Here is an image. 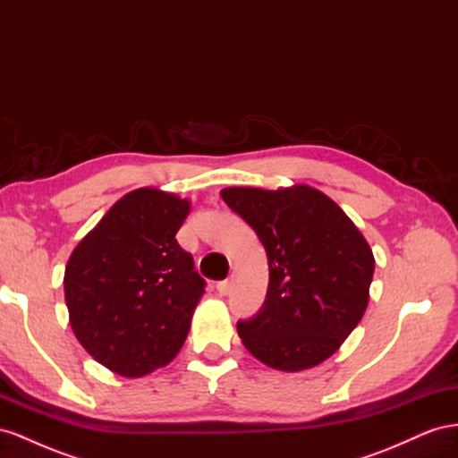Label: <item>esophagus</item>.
Here are the masks:
<instances>
[{
  "label": "esophagus",
  "mask_w": 458,
  "mask_h": 458,
  "mask_svg": "<svg viewBox=\"0 0 458 458\" xmlns=\"http://www.w3.org/2000/svg\"><path fill=\"white\" fill-rule=\"evenodd\" d=\"M216 288H217L219 296H227L231 293V281H221V283H217Z\"/></svg>",
  "instance_id": "esophagus-1"
}]
</instances>
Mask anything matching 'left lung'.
<instances>
[{
    "mask_svg": "<svg viewBox=\"0 0 458 458\" xmlns=\"http://www.w3.org/2000/svg\"><path fill=\"white\" fill-rule=\"evenodd\" d=\"M221 199L256 231L269 263L266 301L237 323L244 348L276 370L323 363L367 310L369 242L335 200L310 185L229 187Z\"/></svg>",
    "mask_w": 458,
    "mask_h": 458,
    "instance_id": "obj_1",
    "label": "left lung"
}]
</instances>
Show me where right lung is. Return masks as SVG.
Instances as JSON below:
<instances>
[{
    "label": "right lung",
    "mask_w": 458,
    "mask_h": 458,
    "mask_svg": "<svg viewBox=\"0 0 458 458\" xmlns=\"http://www.w3.org/2000/svg\"><path fill=\"white\" fill-rule=\"evenodd\" d=\"M187 199L143 187L103 216L64 269V300L78 342L126 378L168 365L189 335L206 281L175 233Z\"/></svg>",
    "instance_id": "right-lung-1"
}]
</instances>
